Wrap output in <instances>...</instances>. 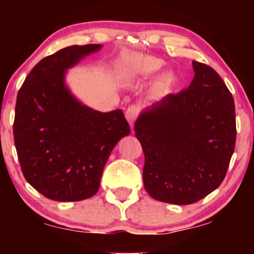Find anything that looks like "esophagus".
Masks as SVG:
<instances>
[{"mask_svg": "<svg viewBox=\"0 0 254 254\" xmlns=\"http://www.w3.org/2000/svg\"><path fill=\"white\" fill-rule=\"evenodd\" d=\"M138 113H140V107L136 105H131L127 109L126 111V119L128 123H129L130 127L134 126V121L136 120V118L138 117Z\"/></svg>", "mask_w": 254, "mask_h": 254, "instance_id": "34e87169", "label": "esophagus"}]
</instances>
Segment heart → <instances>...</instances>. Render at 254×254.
I'll use <instances>...</instances> for the list:
<instances>
[{
	"instance_id": "obj_1",
	"label": "heart",
	"mask_w": 254,
	"mask_h": 254,
	"mask_svg": "<svg viewBox=\"0 0 254 254\" xmlns=\"http://www.w3.org/2000/svg\"><path fill=\"white\" fill-rule=\"evenodd\" d=\"M164 61L154 55L143 53H131L127 55L124 61L125 76L129 79L147 78L163 67ZM175 79L171 71L166 70L158 76L152 86L155 95L163 96L169 91Z\"/></svg>"
}]
</instances>
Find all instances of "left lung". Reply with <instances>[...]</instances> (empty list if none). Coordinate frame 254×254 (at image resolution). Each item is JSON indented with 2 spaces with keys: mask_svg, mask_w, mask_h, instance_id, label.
I'll list each match as a JSON object with an SVG mask.
<instances>
[{
  "mask_svg": "<svg viewBox=\"0 0 254 254\" xmlns=\"http://www.w3.org/2000/svg\"><path fill=\"white\" fill-rule=\"evenodd\" d=\"M192 64L189 88L142 111L134 125L144 154L145 190L162 202L203 199L223 182L235 150L231 92L209 65Z\"/></svg>",
  "mask_w": 254,
  "mask_h": 254,
  "instance_id": "8db88e82",
  "label": "left lung"
}]
</instances>
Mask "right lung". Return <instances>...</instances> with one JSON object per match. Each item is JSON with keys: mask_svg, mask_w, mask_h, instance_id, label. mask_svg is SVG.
Returning a JSON list of instances; mask_svg holds the SVG:
<instances>
[{"mask_svg": "<svg viewBox=\"0 0 254 254\" xmlns=\"http://www.w3.org/2000/svg\"><path fill=\"white\" fill-rule=\"evenodd\" d=\"M99 44L69 46L44 58L17 95L13 140L26 182L55 201H81L98 192L104 166L121 137L130 134L121 110L99 112L79 102L67 69Z\"/></svg>", "mask_w": 254, "mask_h": 254, "instance_id": "right-lung-1", "label": "right lung"}]
</instances>
